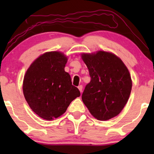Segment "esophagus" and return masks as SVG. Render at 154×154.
<instances>
[{"mask_svg": "<svg viewBox=\"0 0 154 154\" xmlns=\"http://www.w3.org/2000/svg\"><path fill=\"white\" fill-rule=\"evenodd\" d=\"M78 88H79V90H80V92H83V85H79V87H78Z\"/></svg>", "mask_w": 154, "mask_h": 154, "instance_id": "esophagus-1", "label": "esophagus"}]
</instances>
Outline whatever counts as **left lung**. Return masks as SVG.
<instances>
[{
	"instance_id": "left-lung-1",
	"label": "left lung",
	"mask_w": 154,
	"mask_h": 154,
	"mask_svg": "<svg viewBox=\"0 0 154 154\" xmlns=\"http://www.w3.org/2000/svg\"><path fill=\"white\" fill-rule=\"evenodd\" d=\"M90 82L82 100L93 116L107 121L119 115L129 99L132 89L130 73L121 60L110 52L83 54Z\"/></svg>"
}]
</instances>
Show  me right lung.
Listing matches in <instances>:
<instances>
[{
	"label": "right lung",
	"instance_id": "1",
	"mask_svg": "<svg viewBox=\"0 0 154 154\" xmlns=\"http://www.w3.org/2000/svg\"><path fill=\"white\" fill-rule=\"evenodd\" d=\"M67 58L60 52L42 54L26 71L23 92L33 112L42 119L52 120L62 116L81 92L64 71Z\"/></svg>",
	"mask_w": 154,
	"mask_h": 154
}]
</instances>
